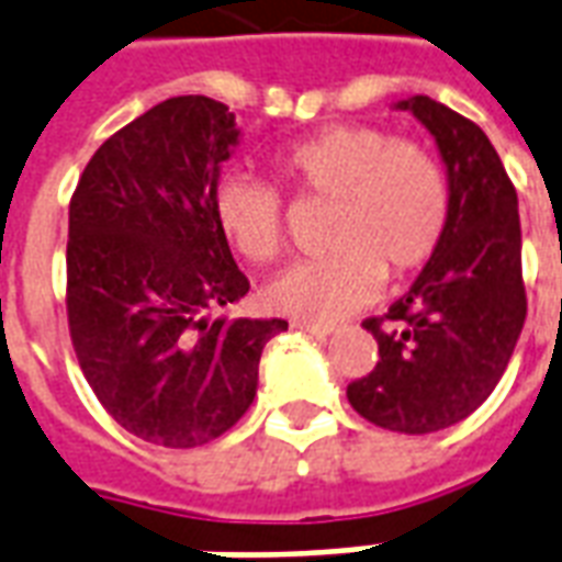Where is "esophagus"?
<instances>
[{
	"label": "esophagus",
	"instance_id": "obj_1",
	"mask_svg": "<svg viewBox=\"0 0 562 562\" xmlns=\"http://www.w3.org/2000/svg\"><path fill=\"white\" fill-rule=\"evenodd\" d=\"M294 330H301V334L318 336V339H327V336H334V327H324V324H310V322H292Z\"/></svg>",
	"mask_w": 562,
	"mask_h": 562
}]
</instances>
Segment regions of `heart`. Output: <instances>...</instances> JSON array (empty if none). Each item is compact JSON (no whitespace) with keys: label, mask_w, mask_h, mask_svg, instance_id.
I'll list each match as a JSON object with an SVG mask.
<instances>
[{"label":"heart","mask_w":562,"mask_h":562,"mask_svg":"<svg viewBox=\"0 0 562 562\" xmlns=\"http://www.w3.org/2000/svg\"><path fill=\"white\" fill-rule=\"evenodd\" d=\"M301 199L330 202L324 259L297 261L265 289L273 313L334 324L363 310L386 277H408L438 249L450 220V184L435 154L363 124H339L292 145L277 160ZM214 214L249 261L282 252V199L265 181L232 172Z\"/></svg>","instance_id":"obj_1"}]
</instances>
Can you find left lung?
<instances>
[{
    "instance_id": "left-lung-1",
    "label": "left lung",
    "mask_w": 562,
    "mask_h": 562,
    "mask_svg": "<svg viewBox=\"0 0 562 562\" xmlns=\"http://www.w3.org/2000/svg\"><path fill=\"white\" fill-rule=\"evenodd\" d=\"M393 110L438 145L450 220L408 294L363 324L381 360L348 384V402L381 429L431 435L471 417L513 357L527 315L521 223L513 181L476 124L426 94Z\"/></svg>"
}]
</instances>
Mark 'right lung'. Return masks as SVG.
Masks as SVG:
<instances>
[{"label":"right lung","instance_id":"obj_1","mask_svg":"<svg viewBox=\"0 0 562 562\" xmlns=\"http://www.w3.org/2000/svg\"><path fill=\"white\" fill-rule=\"evenodd\" d=\"M240 145L226 103L169 98L110 136L68 214V324L82 375L136 438L190 450L226 435L259 390L282 318H211L249 292L214 214Z\"/></svg>","mask_w":562,"mask_h":562}]
</instances>
